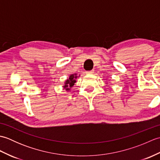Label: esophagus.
<instances>
[{"label": "esophagus", "mask_w": 160, "mask_h": 160, "mask_svg": "<svg viewBox=\"0 0 160 160\" xmlns=\"http://www.w3.org/2000/svg\"><path fill=\"white\" fill-rule=\"evenodd\" d=\"M93 73H94V70H91V71H86V73H87V74H93Z\"/></svg>", "instance_id": "1"}]
</instances>
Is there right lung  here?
<instances>
[{
    "label": "right lung",
    "mask_w": 160,
    "mask_h": 160,
    "mask_svg": "<svg viewBox=\"0 0 160 160\" xmlns=\"http://www.w3.org/2000/svg\"><path fill=\"white\" fill-rule=\"evenodd\" d=\"M78 78L77 74H71L69 76V78L65 81L64 82V85L63 86V88L66 91H70V88L72 87L74 84L76 82V78Z\"/></svg>",
    "instance_id": "1"
}]
</instances>
